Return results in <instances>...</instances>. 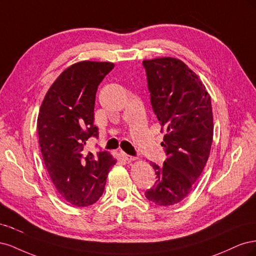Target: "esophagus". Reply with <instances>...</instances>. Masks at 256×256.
Listing matches in <instances>:
<instances>
[{
    "label": "esophagus",
    "mask_w": 256,
    "mask_h": 256,
    "mask_svg": "<svg viewBox=\"0 0 256 256\" xmlns=\"http://www.w3.org/2000/svg\"><path fill=\"white\" fill-rule=\"evenodd\" d=\"M120 157L124 159V160H126V161H134L136 158V157H132V156H129V154H125L124 152H120Z\"/></svg>",
    "instance_id": "1"
}]
</instances>
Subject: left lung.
<instances>
[{
  "label": "left lung",
  "mask_w": 256,
  "mask_h": 256,
  "mask_svg": "<svg viewBox=\"0 0 256 256\" xmlns=\"http://www.w3.org/2000/svg\"><path fill=\"white\" fill-rule=\"evenodd\" d=\"M150 102L166 132L161 146L166 160L150 162L156 184L145 192L150 202L171 206L192 191L206 166L214 136L212 100L203 82L175 58L144 60Z\"/></svg>",
  "instance_id": "obj_1"
}]
</instances>
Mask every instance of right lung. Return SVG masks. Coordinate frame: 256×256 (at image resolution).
<instances>
[{
  "mask_svg": "<svg viewBox=\"0 0 256 256\" xmlns=\"http://www.w3.org/2000/svg\"><path fill=\"white\" fill-rule=\"evenodd\" d=\"M114 66L95 60L69 66L48 90L38 113V141L46 168L58 194L76 207L97 202L116 162L109 152H84L88 138L98 136L94 126L98 85Z\"/></svg>",
  "mask_w": 256,
  "mask_h": 256,
  "instance_id": "add662e5",
  "label": "right lung"
}]
</instances>
